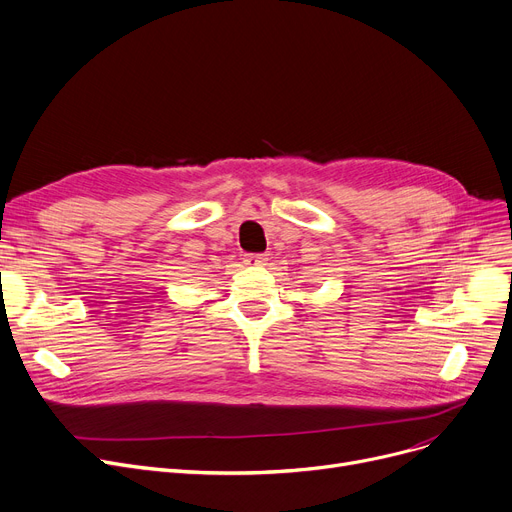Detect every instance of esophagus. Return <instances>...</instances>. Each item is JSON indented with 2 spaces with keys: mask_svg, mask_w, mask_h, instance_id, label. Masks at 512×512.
<instances>
[{
  "mask_svg": "<svg viewBox=\"0 0 512 512\" xmlns=\"http://www.w3.org/2000/svg\"><path fill=\"white\" fill-rule=\"evenodd\" d=\"M263 261H265V255H261V253H247L245 255L247 265H261Z\"/></svg>",
  "mask_w": 512,
  "mask_h": 512,
  "instance_id": "obj_1",
  "label": "esophagus"
}]
</instances>
